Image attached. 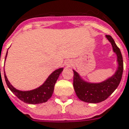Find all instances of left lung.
I'll use <instances>...</instances> for the list:
<instances>
[{"label":"left lung","mask_w":129,"mask_h":129,"mask_svg":"<svg viewBox=\"0 0 129 129\" xmlns=\"http://www.w3.org/2000/svg\"><path fill=\"white\" fill-rule=\"evenodd\" d=\"M106 38L108 39L112 45L113 51L118 57V68L113 75L107 81L101 83H89L83 81L77 72H74L73 86L77 96L81 101L89 103H98L108 98L115 91L120 83L123 73V59L120 48L115 44L113 39L111 35H107Z\"/></svg>","instance_id":"8db88e82"}]
</instances>
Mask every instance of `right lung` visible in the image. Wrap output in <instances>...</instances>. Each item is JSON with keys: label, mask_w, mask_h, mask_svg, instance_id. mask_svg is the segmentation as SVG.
Masks as SVG:
<instances>
[{"label": "right lung", "mask_w": 129, "mask_h": 129, "mask_svg": "<svg viewBox=\"0 0 129 129\" xmlns=\"http://www.w3.org/2000/svg\"><path fill=\"white\" fill-rule=\"evenodd\" d=\"M6 57H5V59H6ZM62 70H63V68L56 70L48 77L47 80L42 86L33 90L26 91H20L14 88L7 80L5 74H5V81L8 87L20 100L23 101L25 103L40 104L45 103L48 101V99H50L54 91L55 83L59 77L60 74L61 73Z\"/></svg>", "instance_id": "add662e5"}]
</instances>
